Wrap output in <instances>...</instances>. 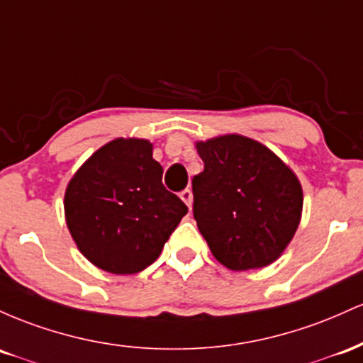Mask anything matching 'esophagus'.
Segmentation results:
<instances>
[{"label": "esophagus", "mask_w": 363, "mask_h": 363, "mask_svg": "<svg viewBox=\"0 0 363 363\" xmlns=\"http://www.w3.org/2000/svg\"><path fill=\"white\" fill-rule=\"evenodd\" d=\"M180 199H182L183 202L186 203V206H189V209H190V207H192V201H194L192 190H189V189H185V190H183V192L180 194Z\"/></svg>", "instance_id": "34e87169"}]
</instances>
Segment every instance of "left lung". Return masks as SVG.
Wrapping results in <instances>:
<instances>
[{"label": "left lung", "instance_id": "1", "mask_svg": "<svg viewBox=\"0 0 363 363\" xmlns=\"http://www.w3.org/2000/svg\"><path fill=\"white\" fill-rule=\"evenodd\" d=\"M194 218L211 252L231 271L281 257L300 225L303 192L288 164L260 142L228 133L195 142Z\"/></svg>", "mask_w": 363, "mask_h": 363}]
</instances>
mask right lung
I'll use <instances>...</instances> for the list:
<instances>
[{
	"mask_svg": "<svg viewBox=\"0 0 363 363\" xmlns=\"http://www.w3.org/2000/svg\"><path fill=\"white\" fill-rule=\"evenodd\" d=\"M65 219L89 262L135 274L160 257L186 206L162 185V168L145 138H115L68 182Z\"/></svg>",
	"mask_w": 363,
	"mask_h": 363,
	"instance_id": "add662e5",
	"label": "right lung"
}]
</instances>
